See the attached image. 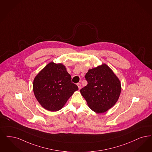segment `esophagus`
<instances>
[{
  "label": "esophagus",
  "instance_id": "obj_1",
  "mask_svg": "<svg viewBox=\"0 0 152 152\" xmlns=\"http://www.w3.org/2000/svg\"><path fill=\"white\" fill-rule=\"evenodd\" d=\"M77 85L78 86V87H79V89L80 90V89H81V84H80V83H77Z\"/></svg>",
  "mask_w": 152,
  "mask_h": 152
}]
</instances>
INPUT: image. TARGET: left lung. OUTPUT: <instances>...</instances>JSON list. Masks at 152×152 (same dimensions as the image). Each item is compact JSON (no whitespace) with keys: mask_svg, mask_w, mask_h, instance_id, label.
Returning a JSON list of instances; mask_svg holds the SVG:
<instances>
[{"mask_svg":"<svg viewBox=\"0 0 152 152\" xmlns=\"http://www.w3.org/2000/svg\"><path fill=\"white\" fill-rule=\"evenodd\" d=\"M88 84L80 90L93 111L103 113L117 102L121 92L119 79L106 64L92 68L86 73Z\"/></svg>","mask_w":152,"mask_h":152,"instance_id":"left-lung-1","label":"left lung"}]
</instances>
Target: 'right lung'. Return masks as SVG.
Wrapping results in <instances>:
<instances>
[{"mask_svg":"<svg viewBox=\"0 0 152 152\" xmlns=\"http://www.w3.org/2000/svg\"><path fill=\"white\" fill-rule=\"evenodd\" d=\"M34 96L40 104L50 111L61 110L73 93L79 89L71 81L66 67L50 62L38 73L33 81Z\"/></svg>","mask_w":152,"mask_h":152,"instance_id":"add662e5","label":"right lung"}]
</instances>
